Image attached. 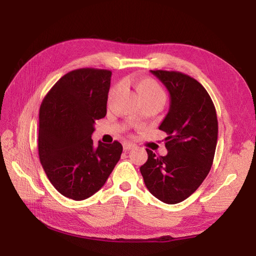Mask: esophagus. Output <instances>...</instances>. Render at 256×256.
<instances>
[{"label":"esophagus","instance_id":"34e87169","mask_svg":"<svg viewBox=\"0 0 256 256\" xmlns=\"http://www.w3.org/2000/svg\"><path fill=\"white\" fill-rule=\"evenodd\" d=\"M134 148V144L131 143V142H125L123 144V148L125 150V151H128V150H131Z\"/></svg>","mask_w":256,"mask_h":256}]
</instances>
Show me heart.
Returning <instances> with one entry per match:
<instances>
[{
	"mask_svg": "<svg viewBox=\"0 0 256 256\" xmlns=\"http://www.w3.org/2000/svg\"><path fill=\"white\" fill-rule=\"evenodd\" d=\"M136 90L140 98L143 101H160L164 102L165 93L158 82L151 78L140 80L136 84Z\"/></svg>",
	"mask_w": 256,
	"mask_h": 256,
	"instance_id": "1",
	"label": "heart"
}]
</instances>
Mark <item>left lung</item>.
Masks as SVG:
<instances>
[{
  "label": "left lung",
  "mask_w": 256,
  "mask_h": 256,
  "mask_svg": "<svg viewBox=\"0 0 256 256\" xmlns=\"http://www.w3.org/2000/svg\"><path fill=\"white\" fill-rule=\"evenodd\" d=\"M170 93V110L160 130L168 134V154L146 148L140 171L151 194L176 204L192 195L208 176L218 143V116L211 96L201 83L176 71H151Z\"/></svg>",
  "instance_id": "8db88e82"
}]
</instances>
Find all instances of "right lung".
I'll use <instances>...</instances> for the list:
<instances>
[{
    "label": "right lung",
    "mask_w": 256,
    "mask_h": 256,
    "mask_svg": "<svg viewBox=\"0 0 256 256\" xmlns=\"http://www.w3.org/2000/svg\"><path fill=\"white\" fill-rule=\"evenodd\" d=\"M112 72L78 68L53 85L40 108L38 156L45 174L65 198L82 201L106 182L122 144L91 138L96 120L106 115Z\"/></svg>",
    "instance_id": "add662e5"
}]
</instances>
